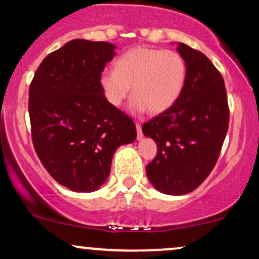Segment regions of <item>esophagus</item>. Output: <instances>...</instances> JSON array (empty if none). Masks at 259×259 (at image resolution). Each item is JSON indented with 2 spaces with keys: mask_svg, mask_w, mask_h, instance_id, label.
Segmentation results:
<instances>
[{
  "mask_svg": "<svg viewBox=\"0 0 259 259\" xmlns=\"http://www.w3.org/2000/svg\"><path fill=\"white\" fill-rule=\"evenodd\" d=\"M136 132H138V139H142V132H141V125L139 123H136Z\"/></svg>",
  "mask_w": 259,
  "mask_h": 259,
  "instance_id": "1",
  "label": "esophagus"
}]
</instances>
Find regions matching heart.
<instances>
[{
  "label": "heart",
  "instance_id": "1",
  "mask_svg": "<svg viewBox=\"0 0 259 259\" xmlns=\"http://www.w3.org/2000/svg\"><path fill=\"white\" fill-rule=\"evenodd\" d=\"M115 69H105L99 82L107 102L119 107L129 96L134 113L160 114L177 102L186 80V64L178 52L139 46L115 61Z\"/></svg>",
  "mask_w": 259,
  "mask_h": 259
}]
</instances>
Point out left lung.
Instances as JSON below:
<instances>
[{"label":"left lung","instance_id":"obj_1","mask_svg":"<svg viewBox=\"0 0 259 259\" xmlns=\"http://www.w3.org/2000/svg\"><path fill=\"white\" fill-rule=\"evenodd\" d=\"M186 64L183 92L168 111L142 125L157 144L146 167L148 180L165 195L194 191L206 180L221 153L229 126L227 90L221 73L203 53L178 42Z\"/></svg>","mask_w":259,"mask_h":259}]
</instances>
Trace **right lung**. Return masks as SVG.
Instances as JSON below:
<instances>
[{"mask_svg": "<svg viewBox=\"0 0 259 259\" xmlns=\"http://www.w3.org/2000/svg\"><path fill=\"white\" fill-rule=\"evenodd\" d=\"M113 44L76 38L50 53L29 89L35 151L50 175L75 192L99 190L113 154L136 139L134 121L107 102L99 78Z\"/></svg>", "mask_w": 259, "mask_h": 259, "instance_id": "obj_1", "label": "right lung"}]
</instances>
